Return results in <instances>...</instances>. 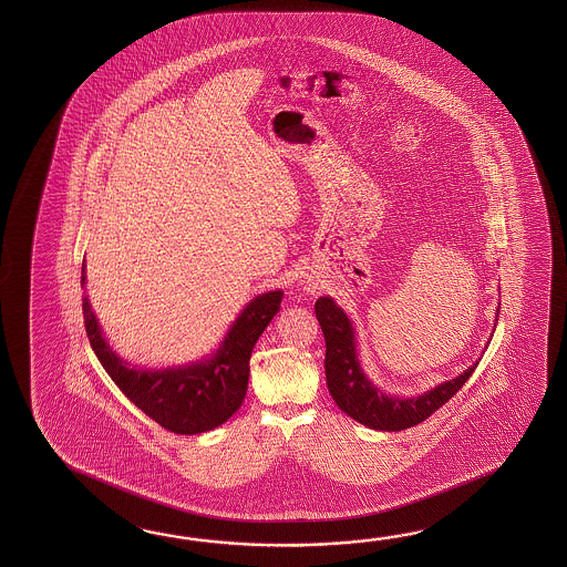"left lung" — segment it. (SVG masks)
<instances>
[{"label": "left lung", "mask_w": 567, "mask_h": 567, "mask_svg": "<svg viewBox=\"0 0 567 567\" xmlns=\"http://www.w3.org/2000/svg\"><path fill=\"white\" fill-rule=\"evenodd\" d=\"M326 340V385L340 410L349 417L381 432H401L425 422L435 410L458 393L471 379L468 371L423 393L420 398H389L364 377L357 357L354 330L347 313L330 298H320L313 306Z\"/></svg>", "instance_id": "1"}]
</instances>
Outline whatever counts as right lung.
I'll return each instance as SVG.
<instances>
[{
  "instance_id": "obj_1",
  "label": "right lung",
  "mask_w": 567,
  "mask_h": 567,
  "mask_svg": "<svg viewBox=\"0 0 567 567\" xmlns=\"http://www.w3.org/2000/svg\"><path fill=\"white\" fill-rule=\"evenodd\" d=\"M81 284H85V264ZM284 291L257 296L230 326L223 347L208 361L181 369L144 371L130 367L109 349L95 313L83 298L86 337L121 393L172 434L193 435L215 430L241 408L249 383V359L255 342L279 312Z\"/></svg>"
}]
</instances>
